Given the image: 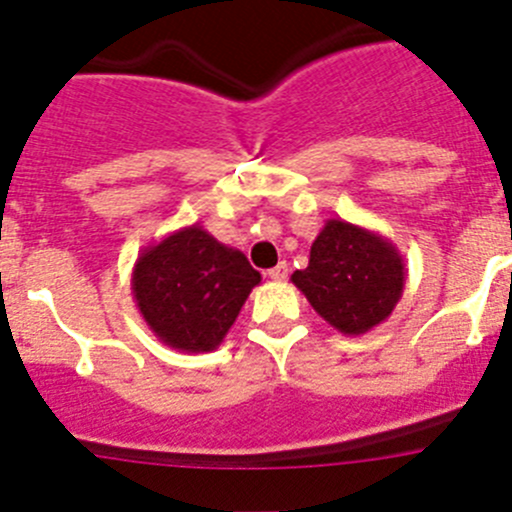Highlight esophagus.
I'll return each instance as SVG.
<instances>
[{
	"label": "esophagus",
	"instance_id": "34e87169",
	"mask_svg": "<svg viewBox=\"0 0 512 512\" xmlns=\"http://www.w3.org/2000/svg\"><path fill=\"white\" fill-rule=\"evenodd\" d=\"M287 275H289L287 262H280V265H277V267H272V270H267V277H270V280H275V282H285Z\"/></svg>",
	"mask_w": 512,
	"mask_h": 512
}]
</instances>
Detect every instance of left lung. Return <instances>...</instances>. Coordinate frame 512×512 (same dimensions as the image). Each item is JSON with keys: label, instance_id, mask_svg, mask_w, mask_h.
Returning a JSON list of instances; mask_svg holds the SVG:
<instances>
[{"label": "left lung", "instance_id": "left-lung-1", "mask_svg": "<svg viewBox=\"0 0 512 512\" xmlns=\"http://www.w3.org/2000/svg\"><path fill=\"white\" fill-rule=\"evenodd\" d=\"M314 312L347 337L371 332L391 317L406 285L399 247L347 220H327L309 250V265L292 275Z\"/></svg>", "mask_w": 512, "mask_h": 512}]
</instances>
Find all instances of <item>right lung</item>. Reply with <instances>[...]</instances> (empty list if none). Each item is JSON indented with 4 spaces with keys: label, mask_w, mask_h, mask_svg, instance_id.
<instances>
[{
    "label": "right lung",
    "mask_w": 512,
    "mask_h": 512,
    "mask_svg": "<svg viewBox=\"0 0 512 512\" xmlns=\"http://www.w3.org/2000/svg\"><path fill=\"white\" fill-rule=\"evenodd\" d=\"M260 272L195 223L143 247L131 289L148 329L178 352H213L235 324Z\"/></svg>",
    "instance_id": "right-lung-1"
}]
</instances>
